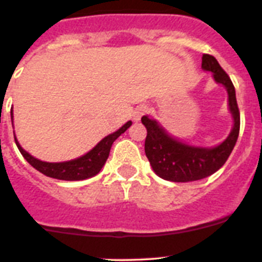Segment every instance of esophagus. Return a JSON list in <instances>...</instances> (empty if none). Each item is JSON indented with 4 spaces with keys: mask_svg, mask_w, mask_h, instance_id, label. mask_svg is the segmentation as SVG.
<instances>
[{
    "mask_svg": "<svg viewBox=\"0 0 262 262\" xmlns=\"http://www.w3.org/2000/svg\"><path fill=\"white\" fill-rule=\"evenodd\" d=\"M148 111L147 106H139V107L135 108V111H134V120H140V118H142V115H144L145 113Z\"/></svg>",
    "mask_w": 262,
    "mask_h": 262,
    "instance_id": "esophagus-1",
    "label": "esophagus"
}]
</instances>
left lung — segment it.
<instances>
[{
	"label": "left lung",
	"mask_w": 262,
	"mask_h": 262,
	"mask_svg": "<svg viewBox=\"0 0 262 262\" xmlns=\"http://www.w3.org/2000/svg\"><path fill=\"white\" fill-rule=\"evenodd\" d=\"M202 68L212 72L215 81L226 86L228 93V105L233 118L232 131L217 147H191L169 136L156 120L144 115L142 118V123L147 128L144 144L145 156L149 160L154 172L166 181L189 182L209 177L224 165L237 142L240 131V111L232 81L211 55H203Z\"/></svg>",
	"instance_id": "1"
}]
</instances>
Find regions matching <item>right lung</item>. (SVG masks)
Here are the masks:
<instances>
[{"instance_id": "obj_1", "label": "right lung", "mask_w": 262, "mask_h": 262, "mask_svg": "<svg viewBox=\"0 0 262 262\" xmlns=\"http://www.w3.org/2000/svg\"><path fill=\"white\" fill-rule=\"evenodd\" d=\"M11 115H13V110H11ZM133 124V122L129 120L126 124L120 127L118 131L110 134L108 136L103 138L96 147L90 152H88L84 156L78 157L76 160H71V161H66V163H46V161H40V160L32 157L31 155L27 154L25 149L19 145V143L15 139V144H17L18 149L22 154V156L27 160V163L31 166L43 173L47 177L56 178V180H64V181H80V180H86V178L93 177L105 165L106 160H107L108 154H110V148L113 143L119 138L122 134Z\"/></svg>"}]
</instances>
